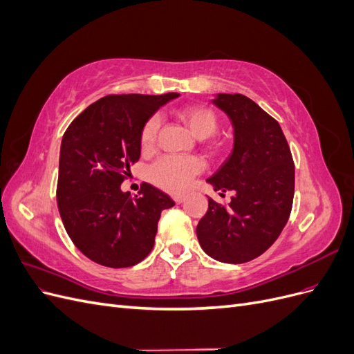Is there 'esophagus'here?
I'll return each instance as SVG.
<instances>
[{
    "instance_id": "obj_1",
    "label": "esophagus",
    "mask_w": 354,
    "mask_h": 354,
    "mask_svg": "<svg viewBox=\"0 0 354 354\" xmlns=\"http://www.w3.org/2000/svg\"><path fill=\"white\" fill-rule=\"evenodd\" d=\"M173 199H174V202H176V203H181V202H185V199H186V198H185L183 195H174V196H173Z\"/></svg>"
}]
</instances>
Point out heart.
<instances>
[{"label": "heart", "mask_w": 354, "mask_h": 354, "mask_svg": "<svg viewBox=\"0 0 354 354\" xmlns=\"http://www.w3.org/2000/svg\"><path fill=\"white\" fill-rule=\"evenodd\" d=\"M178 120L183 122L190 133L196 138H208L216 133L218 121L217 116L207 106H187L178 112ZM159 130V118L152 116L145 124L140 145L143 151H151L156 143V136ZM202 171V162L196 158H178L164 156L151 168L152 183L171 194H178L185 190L189 181Z\"/></svg>", "instance_id": "1"}]
</instances>
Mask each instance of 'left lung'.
<instances>
[{
  "instance_id": "8db88e82",
  "label": "left lung",
  "mask_w": 354,
  "mask_h": 354,
  "mask_svg": "<svg viewBox=\"0 0 354 354\" xmlns=\"http://www.w3.org/2000/svg\"><path fill=\"white\" fill-rule=\"evenodd\" d=\"M212 103L233 125V149L207 183L233 192L227 207L208 198L196 227L198 241L214 260L251 261L279 238L294 199L295 168L282 128L242 94L218 93Z\"/></svg>"
}]
</instances>
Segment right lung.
Instances as JSON below:
<instances>
[{"instance_id": "add662e5", "label": "right lung", "mask_w": 354, "mask_h": 354, "mask_svg": "<svg viewBox=\"0 0 354 354\" xmlns=\"http://www.w3.org/2000/svg\"><path fill=\"white\" fill-rule=\"evenodd\" d=\"M178 95H106L63 134L57 207L69 238L91 261L122 269L152 251L160 212L176 203L149 183L133 198L121 183L140 158L145 124Z\"/></svg>"}]
</instances>
